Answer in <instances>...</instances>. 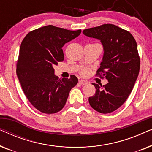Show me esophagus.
<instances>
[{"instance_id":"esophagus-1","label":"esophagus","mask_w":152,"mask_h":152,"mask_svg":"<svg viewBox=\"0 0 152 152\" xmlns=\"http://www.w3.org/2000/svg\"><path fill=\"white\" fill-rule=\"evenodd\" d=\"M79 82H80V84H82V85H85V84H88V82H87L86 80H79Z\"/></svg>"}]
</instances>
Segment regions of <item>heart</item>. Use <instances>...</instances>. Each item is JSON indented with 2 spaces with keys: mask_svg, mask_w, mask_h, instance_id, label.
<instances>
[{
  "mask_svg": "<svg viewBox=\"0 0 152 152\" xmlns=\"http://www.w3.org/2000/svg\"><path fill=\"white\" fill-rule=\"evenodd\" d=\"M82 72H83V73H84V74L86 73V72H87V70H83V71H82Z\"/></svg>",
  "mask_w": 152,
  "mask_h": 152,
  "instance_id": "1",
  "label": "heart"
}]
</instances>
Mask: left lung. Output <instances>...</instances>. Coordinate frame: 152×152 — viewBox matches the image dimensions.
<instances>
[{
	"mask_svg": "<svg viewBox=\"0 0 152 152\" xmlns=\"http://www.w3.org/2000/svg\"><path fill=\"white\" fill-rule=\"evenodd\" d=\"M83 34L102 44V61L97 75L108 80L104 86L93 83L96 91L88 98L89 104L99 113H111L124 103L138 78L140 58L136 41L129 32L113 24L86 29Z\"/></svg>",
	"mask_w": 152,
	"mask_h": 152,
	"instance_id": "1",
	"label": "left lung"
}]
</instances>
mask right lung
Wrapping results in <instances>:
<instances>
[{
	"instance_id": "obj_1",
	"label": "right lung",
	"mask_w": 152,
	"mask_h": 152,
	"mask_svg": "<svg viewBox=\"0 0 152 152\" xmlns=\"http://www.w3.org/2000/svg\"><path fill=\"white\" fill-rule=\"evenodd\" d=\"M81 32L46 26L29 32L20 44L16 74L27 98L42 113L61 111L70 90L77 84L75 75L60 80L53 66L64 60V44Z\"/></svg>"
}]
</instances>
